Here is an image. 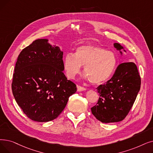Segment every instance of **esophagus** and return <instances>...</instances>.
Here are the masks:
<instances>
[{
    "mask_svg": "<svg viewBox=\"0 0 153 153\" xmlns=\"http://www.w3.org/2000/svg\"><path fill=\"white\" fill-rule=\"evenodd\" d=\"M77 91H82L86 90V89L84 87H82L81 85H77Z\"/></svg>",
    "mask_w": 153,
    "mask_h": 153,
    "instance_id": "1",
    "label": "esophagus"
}]
</instances>
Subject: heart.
<instances>
[{"instance_id": "b5f03b06", "label": "heart", "mask_w": 153, "mask_h": 153, "mask_svg": "<svg viewBox=\"0 0 153 153\" xmlns=\"http://www.w3.org/2000/svg\"><path fill=\"white\" fill-rule=\"evenodd\" d=\"M117 57L113 52L100 46L82 45L74 54L68 53L64 59V69L66 76L74 79L84 65V72L93 84H101L107 81L114 71Z\"/></svg>"}]
</instances>
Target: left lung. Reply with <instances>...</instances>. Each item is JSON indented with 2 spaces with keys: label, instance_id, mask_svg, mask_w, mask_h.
Returning a JSON list of instances; mask_svg holds the SVG:
<instances>
[{
  "label": "left lung",
  "instance_id": "left-lung-1",
  "mask_svg": "<svg viewBox=\"0 0 153 153\" xmlns=\"http://www.w3.org/2000/svg\"><path fill=\"white\" fill-rule=\"evenodd\" d=\"M114 46L117 50L123 49L118 43ZM140 88L141 77L136 65L132 62L119 64L110 80L97 88L99 98L91 108L92 114L104 123L123 121L133 105Z\"/></svg>",
  "mask_w": 153,
  "mask_h": 153
}]
</instances>
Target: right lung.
<instances>
[{
  "instance_id": "obj_1",
  "label": "right lung",
  "mask_w": 153,
  "mask_h": 153,
  "mask_svg": "<svg viewBox=\"0 0 153 153\" xmlns=\"http://www.w3.org/2000/svg\"><path fill=\"white\" fill-rule=\"evenodd\" d=\"M48 39H37L20 53L13 74L12 90L24 113L31 120L57 118L76 85L64 75L63 52Z\"/></svg>"
}]
</instances>
